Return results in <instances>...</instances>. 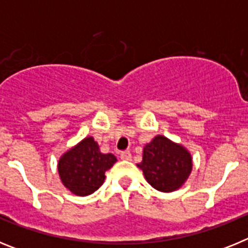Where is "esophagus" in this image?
I'll use <instances>...</instances> for the list:
<instances>
[{
	"instance_id": "esophagus-1",
	"label": "esophagus",
	"mask_w": 248,
	"mask_h": 248,
	"mask_svg": "<svg viewBox=\"0 0 248 248\" xmlns=\"http://www.w3.org/2000/svg\"><path fill=\"white\" fill-rule=\"evenodd\" d=\"M120 159L122 160H130L131 159V154H130V151L129 150H125V151H123V153H120Z\"/></svg>"
}]
</instances>
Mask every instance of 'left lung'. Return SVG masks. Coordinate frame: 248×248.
I'll return each instance as SVG.
<instances>
[{"instance_id":"left-lung-1","label":"left lung","mask_w":248,"mask_h":248,"mask_svg":"<svg viewBox=\"0 0 248 248\" xmlns=\"http://www.w3.org/2000/svg\"><path fill=\"white\" fill-rule=\"evenodd\" d=\"M146 181L161 192L176 191L192 171L190 151L164 135H156L144 146L143 161L138 164Z\"/></svg>"}]
</instances>
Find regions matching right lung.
<instances>
[{
	"label": "right lung",
	"mask_w": 248,
	"mask_h": 248,
	"mask_svg": "<svg viewBox=\"0 0 248 248\" xmlns=\"http://www.w3.org/2000/svg\"><path fill=\"white\" fill-rule=\"evenodd\" d=\"M117 163L113 154H103L93 137H87L72 146L58 160L59 179L77 196L97 191L105 180V171Z\"/></svg>",
	"instance_id": "obj_1"
}]
</instances>
